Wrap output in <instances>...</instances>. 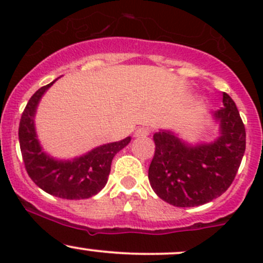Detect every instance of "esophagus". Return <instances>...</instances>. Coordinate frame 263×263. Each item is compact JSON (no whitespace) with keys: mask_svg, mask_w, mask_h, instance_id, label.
<instances>
[{"mask_svg":"<svg viewBox=\"0 0 263 263\" xmlns=\"http://www.w3.org/2000/svg\"><path fill=\"white\" fill-rule=\"evenodd\" d=\"M150 135V129L147 128V127H140V128L136 129V132H135V136L136 137H146Z\"/></svg>","mask_w":263,"mask_h":263,"instance_id":"obj_1","label":"esophagus"}]
</instances>
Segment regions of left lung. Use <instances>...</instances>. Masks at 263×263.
<instances>
[{"label": "left lung", "instance_id": "obj_1", "mask_svg": "<svg viewBox=\"0 0 263 263\" xmlns=\"http://www.w3.org/2000/svg\"><path fill=\"white\" fill-rule=\"evenodd\" d=\"M216 110L221 135L216 141L188 146L168 131L154 134L148 166L154 192L177 208H193L221 196L234 181L246 151V128L234 100L224 92Z\"/></svg>", "mask_w": 263, "mask_h": 263}]
</instances>
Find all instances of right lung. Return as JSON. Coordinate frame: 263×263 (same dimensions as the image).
<instances>
[{
    "mask_svg": "<svg viewBox=\"0 0 263 263\" xmlns=\"http://www.w3.org/2000/svg\"><path fill=\"white\" fill-rule=\"evenodd\" d=\"M54 82V81H53ZM42 86L29 99L18 126V141L26 173L39 188L66 200H82L97 195L105 185L110 164L131 137L103 145L72 161H57L42 151L34 128V115L42 95L50 85Z\"/></svg>",
    "mask_w": 263,
    "mask_h": 263,
    "instance_id": "obj_1",
    "label": "right lung"
}]
</instances>
